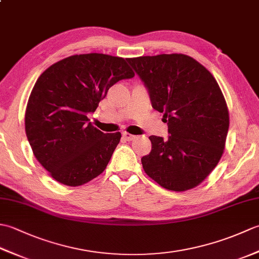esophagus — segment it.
<instances>
[{"instance_id":"34e87169","label":"esophagus","mask_w":259,"mask_h":259,"mask_svg":"<svg viewBox=\"0 0 259 259\" xmlns=\"http://www.w3.org/2000/svg\"><path fill=\"white\" fill-rule=\"evenodd\" d=\"M122 137L126 141H131V140H134L136 138V136L128 134V133H122Z\"/></svg>"}]
</instances>
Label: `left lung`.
Returning a JSON list of instances; mask_svg holds the SVG:
<instances>
[{
  "instance_id": "8db88e82",
  "label": "left lung",
  "mask_w": 259,
  "mask_h": 259,
  "mask_svg": "<svg viewBox=\"0 0 259 259\" xmlns=\"http://www.w3.org/2000/svg\"><path fill=\"white\" fill-rule=\"evenodd\" d=\"M126 61L144 81L152 108L163 113L169 137L150 136L151 151L141 158L145 172L163 188L186 191L205 180L224 153L229 113L212 74L181 53Z\"/></svg>"
}]
</instances>
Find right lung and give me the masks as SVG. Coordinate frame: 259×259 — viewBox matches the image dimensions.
<instances>
[{"label": "right lung", "mask_w": 259, "mask_h": 259, "mask_svg": "<svg viewBox=\"0 0 259 259\" xmlns=\"http://www.w3.org/2000/svg\"><path fill=\"white\" fill-rule=\"evenodd\" d=\"M134 76L123 58L102 53L68 57L38 76L25 110V133L54 180L76 187L104 171L121 134H103L88 113L114 83Z\"/></svg>", "instance_id": "right-lung-1"}]
</instances>
